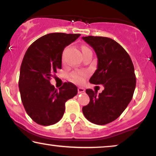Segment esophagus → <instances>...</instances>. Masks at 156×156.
<instances>
[{
    "label": "esophagus",
    "instance_id": "obj_1",
    "mask_svg": "<svg viewBox=\"0 0 156 156\" xmlns=\"http://www.w3.org/2000/svg\"><path fill=\"white\" fill-rule=\"evenodd\" d=\"M78 93H83L85 92V89L83 88H81V87H78Z\"/></svg>",
    "mask_w": 156,
    "mask_h": 156
}]
</instances>
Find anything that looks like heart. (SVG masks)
Segmentation results:
<instances>
[{
    "label": "heart",
    "instance_id": "b5f03b06",
    "mask_svg": "<svg viewBox=\"0 0 156 156\" xmlns=\"http://www.w3.org/2000/svg\"><path fill=\"white\" fill-rule=\"evenodd\" d=\"M86 49H89V48L86 46H83L82 48V51H84V50H86ZM85 76H86V73L83 71H79V70H78V71H75L70 75L72 80L76 83L83 82Z\"/></svg>",
    "mask_w": 156,
    "mask_h": 156
}]
</instances>
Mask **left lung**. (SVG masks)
Returning a JSON list of instances; mask_svg holds the SVG:
<instances>
[{"label": "left lung", "instance_id": "obj_1", "mask_svg": "<svg viewBox=\"0 0 156 156\" xmlns=\"http://www.w3.org/2000/svg\"><path fill=\"white\" fill-rule=\"evenodd\" d=\"M82 38L98 58V68L89 81L104 86L98 95L87 89L90 102L82 111L91 123L105 125L117 119L131 101L136 85L134 66L126 50L113 39L92 36Z\"/></svg>", "mask_w": 156, "mask_h": 156}]
</instances>
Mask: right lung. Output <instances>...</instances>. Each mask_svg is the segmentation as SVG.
<instances>
[{"mask_svg": "<svg viewBox=\"0 0 156 156\" xmlns=\"http://www.w3.org/2000/svg\"><path fill=\"white\" fill-rule=\"evenodd\" d=\"M80 34L53 33L33 42L27 50L20 70L19 90L26 113L41 126L58 122L65 112V103L78 93L72 83H64L59 90L50 80L61 69L64 48Z\"/></svg>", "mask_w": 156, "mask_h": 156, "instance_id": "add662e5", "label": "right lung"}]
</instances>
